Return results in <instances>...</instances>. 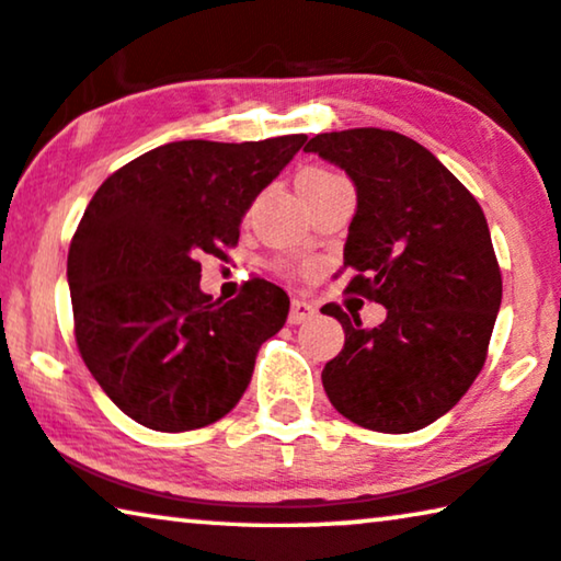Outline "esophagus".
Returning <instances> with one entry per match:
<instances>
[{
  "mask_svg": "<svg viewBox=\"0 0 561 561\" xmlns=\"http://www.w3.org/2000/svg\"><path fill=\"white\" fill-rule=\"evenodd\" d=\"M314 314V307L310 302H305V299H291V307H289V325H299V322H307Z\"/></svg>",
  "mask_w": 561,
  "mask_h": 561,
  "instance_id": "obj_1",
  "label": "esophagus"
}]
</instances>
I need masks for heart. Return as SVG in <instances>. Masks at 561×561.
Instances as JSON below:
<instances>
[{
  "instance_id": "1",
  "label": "heart",
  "mask_w": 561,
  "mask_h": 561,
  "mask_svg": "<svg viewBox=\"0 0 561 561\" xmlns=\"http://www.w3.org/2000/svg\"><path fill=\"white\" fill-rule=\"evenodd\" d=\"M341 178L337 172H330V170H322V168H312V170H305L302 175H299V183H325V180H335Z\"/></svg>"
}]
</instances>
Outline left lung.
Instances as JSON below:
<instances>
[{"label": "left lung", "instance_id": "left-lung-1", "mask_svg": "<svg viewBox=\"0 0 561 561\" xmlns=\"http://www.w3.org/2000/svg\"><path fill=\"white\" fill-rule=\"evenodd\" d=\"M358 191L343 266L348 291L386 307L366 330L341 305L345 345L322 368L337 412L358 427L407 435L465 397L488 358L503 282L491 231L472 193L420 141L399 131L318 134L307 141Z\"/></svg>", "mask_w": 561, "mask_h": 561}]
</instances>
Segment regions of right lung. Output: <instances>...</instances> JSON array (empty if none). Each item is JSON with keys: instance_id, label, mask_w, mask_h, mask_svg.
Here are the masks:
<instances>
[{"instance_id": "right-lung-1", "label": "right lung", "mask_w": 561, "mask_h": 561, "mask_svg": "<svg viewBox=\"0 0 561 561\" xmlns=\"http://www.w3.org/2000/svg\"><path fill=\"white\" fill-rule=\"evenodd\" d=\"M305 141H170L126 162L91 198L68 251L76 345L141 427L218 422L247 391L262 343L282 330L287 291L256 277L213 302L201 291V259H226L243 213Z\"/></svg>"}]
</instances>
